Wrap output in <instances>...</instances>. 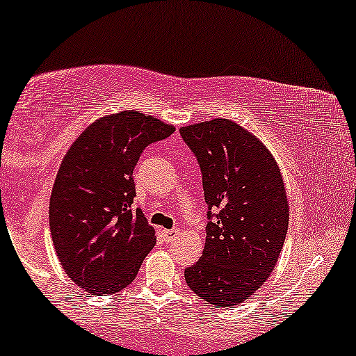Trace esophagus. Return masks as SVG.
Masks as SVG:
<instances>
[{
	"label": "esophagus",
	"instance_id": "obj_1",
	"mask_svg": "<svg viewBox=\"0 0 356 356\" xmlns=\"http://www.w3.org/2000/svg\"><path fill=\"white\" fill-rule=\"evenodd\" d=\"M162 235H163V240L167 241V243H170L175 236L178 235V230H163Z\"/></svg>",
	"mask_w": 356,
	"mask_h": 356
}]
</instances>
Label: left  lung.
Returning a JSON list of instances; mask_svg holds the SVG:
<instances>
[{
  "label": "left lung",
  "instance_id": "obj_1",
  "mask_svg": "<svg viewBox=\"0 0 356 356\" xmlns=\"http://www.w3.org/2000/svg\"><path fill=\"white\" fill-rule=\"evenodd\" d=\"M202 172L207 204L201 259L184 270L189 289L213 306H235L269 279L289 228V199L275 159L235 121L179 129Z\"/></svg>",
  "mask_w": 356,
  "mask_h": 356
}]
</instances>
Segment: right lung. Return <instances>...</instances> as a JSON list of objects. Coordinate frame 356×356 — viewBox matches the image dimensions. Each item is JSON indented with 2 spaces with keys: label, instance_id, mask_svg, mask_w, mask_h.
I'll list each match as a JSON object with an SVG mask.
<instances>
[{
  "label": "right lung",
  "instance_id": "obj_1",
  "mask_svg": "<svg viewBox=\"0 0 356 356\" xmlns=\"http://www.w3.org/2000/svg\"><path fill=\"white\" fill-rule=\"evenodd\" d=\"M175 126L124 110L95 120L63 159L50 197V232L67 277L92 295L123 290L155 246L136 196L133 172L149 144Z\"/></svg>",
  "mask_w": 356,
  "mask_h": 356
}]
</instances>
